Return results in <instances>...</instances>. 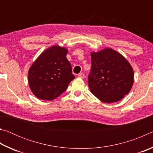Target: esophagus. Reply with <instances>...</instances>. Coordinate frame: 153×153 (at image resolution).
<instances>
[{"label": "esophagus", "mask_w": 153, "mask_h": 153, "mask_svg": "<svg viewBox=\"0 0 153 153\" xmlns=\"http://www.w3.org/2000/svg\"><path fill=\"white\" fill-rule=\"evenodd\" d=\"M78 77H80V78H82V79H84V78H85V75L84 74H82V73H81V74H78Z\"/></svg>", "instance_id": "esophagus-1"}]
</instances>
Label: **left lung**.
Masks as SVG:
<instances>
[{"label": "left lung", "instance_id": "obj_1", "mask_svg": "<svg viewBox=\"0 0 153 153\" xmlns=\"http://www.w3.org/2000/svg\"><path fill=\"white\" fill-rule=\"evenodd\" d=\"M88 83L91 92L102 102H117L128 94L134 83V71L117 51L105 48L91 53Z\"/></svg>", "mask_w": 153, "mask_h": 153}]
</instances>
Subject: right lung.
<instances>
[{"mask_svg": "<svg viewBox=\"0 0 153 153\" xmlns=\"http://www.w3.org/2000/svg\"><path fill=\"white\" fill-rule=\"evenodd\" d=\"M67 50L58 45L46 49L28 71V83L36 97L53 100L65 91L75 76L66 57Z\"/></svg>", "mask_w": 153, "mask_h": 153, "instance_id": "add662e5", "label": "right lung"}]
</instances>
